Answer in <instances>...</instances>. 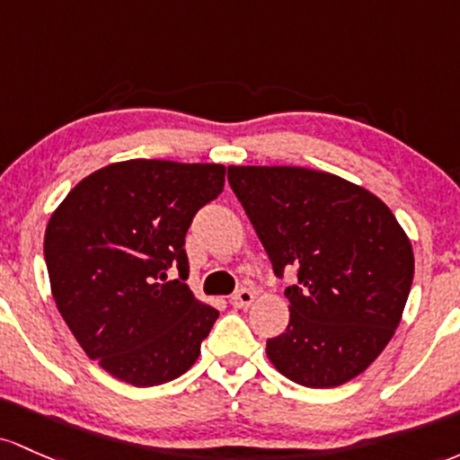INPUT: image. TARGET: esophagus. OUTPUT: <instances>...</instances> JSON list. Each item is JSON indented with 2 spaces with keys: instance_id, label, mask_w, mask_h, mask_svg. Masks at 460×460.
<instances>
[{
  "instance_id": "obj_1",
  "label": "esophagus",
  "mask_w": 460,
  "mask_h": 460,
  "mask_svg": "<svg viewBox=\"0 0 460 460\" xmlns=\"http://www.w3.org/2000/svg\"><path fill=\"white\" fill-rule=\"evenodd\" d=\"M252 302H254V293H252L250 288H239V291L230 297V304L234 308H247Z\"/></svg>"
}]
</instances>
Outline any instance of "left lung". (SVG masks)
Wrapping results in <instances>:
<instances>
[{"label": "left lung", "mask_w": 460, "mask_h": 460, "mask_svg": "<svg viewBox=\"0 0 460 460\" xmlns=\"http://www.w3.org/2000/svg\"><path fill=\"white\" fill-rule=\"evenodd\" d=\"M228 182L285 288L288 326L267 339L273 367L328 389L356 378L394 337L415 258L409 236L374 193L304 167H228Z\"/></svg>", "instance_id": "8db88e82"}]
</instances>
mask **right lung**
I'll use <instances>...</instances> for the list:
<instances>
[{
	"instance_id": "1",
	"label": "right lung",
	"mask_w": 460,
	"mask_h": 460,
	"mask_svg": "<svg viewBox=\"0 0 460 460\" xmlns=\"http://www.w3.org/2000/svg\"><path fill=\"white\" fill-rule=\"evenodd\" d=\"M224 164L126 161L69 190L45 230L56 306L86 356L134 386L178 378L198 360L219 313L187 280L184 236L224 190Z\"/></svg>"
}]
</instances>
